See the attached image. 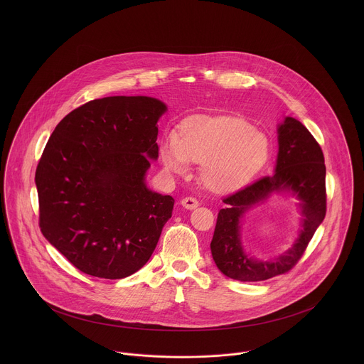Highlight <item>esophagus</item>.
<instances>
[{
  "instance_id": "obj_1",
  "label": "esophagus",
  "mask_w": 364,
  "mask_h": 364,
  "mask_svg": "<svg viewBox=\"0 0 364 364\" xmlns=\"http://www.w3.org/2000/svg\"><path fill=\"white\" fill-rule=\"evenodd\" d=\"M181 205H182L183 208H188V210H193V208H196L199 206V202H198L195 198H185V199H182Z\"/></svg>"
}]
</instances>
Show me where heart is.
Returning <instances> with one entry per match:
<instances>
[{
	"mask_svg": "<svg viewBox=\"0 0 364 364\" xmlns=\"http://www.w3.org/2000/svg\"><path fill=\"white\" fill-rule=\"evenodd\" d=\"M267 153L266 136L232 116H191L179 124L176 137L166 136L159 143L166 171L183 173L189 162H200V182L215 193L247 185L264 165Z\"/></svg>",
	"mask_w": 364,
	"mask_h": 364,
	"instance_id": "b5f03b06",
	"label": "heart"
}]
</instances>
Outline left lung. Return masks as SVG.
I'll use <instances>...</instances> for the list:
<instances>
[{
  "mask_svg": "<svg viewBox=\"0 0 364 364\" xmlns=\"http://www.w3.org/2000/svg\"><path fill=\"white\" fill-rule=\"evenodd\" d=\"M277 143L279 153L273 175L225 198L223 200L225 208L218 211L210 250L218 270L230 279L260 282L289 272L304 254L325 217L326 169L319 144L301 122L290 116L277 126ZM276 193H289L299 200L302 228L289 250L272 260H258L242 245V220L250 209Z\"/></svg>",
  "mask_w": 364,
  "mask_h": 364,
  "instance_id": "obj_1",
  "label": "left lung"
}]
</instances>
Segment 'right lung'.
I'll use <instances>...</instances> for the list:
<instances>
[{
  "label": "right lung",
  "instance_id": "obj_1",
  "mask_svg": "<svg viewBox=\"0 0 364 364\" xmlns=\"http://www.w3.org/2000/svg\"><path fill=\"white\" fill-rule=\"evenodd\" d=\"M165 112L151 97H107L55 126L35 175L39 224L78 270L123 279L153 255L175 203L146 183Z\"/></svg>",
  "mask_w": 364,
  "mask_h": 364
}]
</instances>
